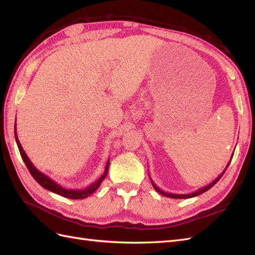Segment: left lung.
Returning <instances> with one entry per match:
<instances>
[{
  "instance_id": "left-lung-1",
  "label": "left lung",
  "mask_w": 255,
  "mask_h": 255,
  "mask_svg": "<svg viewBox=\"0 0 255 255\" xmlns=\"http://www.w3.org/2000/svg\"><path fill=\"white\" fill-rule=\"evenodd\" d=\"M232 157H233V154H232ZM232 157H231V159H232ZM231 159H230V161L228 163V165H227V167H226L225 170L222 171V173H221L218 177H216V179H215L212 183H210L208 185H206V186H204V187H202V188H199L198 190H196V191H194V192H191V194L176 195V194H172V192H167V191H164V190H161L159 187H157L155 184H154V182H153V181H152V179H151V176H150V180H151V183H152V185H153L154 189H155L157 192H159L160 195H163V196H165V197H167V198H173V199H188V198H192V197H197V196H199V195L203 194V192L207 191L208 189H211V188L214 186V185L220 180V177L222 176V174H223V173H225V171L227 170V168L229 167V165H230V163H231Z\"/></svg>"
}]
</instances>
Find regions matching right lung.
<instances>
[{
	"instance_id": "1",
	"label": "right lung",
	"mask_w": 255,
	"mask_h": 255,
	"mask_svg": "<svg viewBox=\"0 0 255 255\" xmlns=\"http://www.w3.org/2000/svg\"><path fill=\"white\" fill-rule=\"evenodd\" d=\"M14 138H16V141H17L18 148H19V151H20V154H21V157H22L23 161L25 163V165L28 169V171L30 172V174L33 175L34 179L36 180V182L39 184L40 186H42L44 189H48V190L54 192V194H57L61 197H65V198H68V199H74V200L87 198L88 196L94 194V192L99 188V186L101 185L102 181L106 177L107 172H109L110 158H109V160H107V164L105 166V170H104L103 174L100 176L95 183H92L90 186H88L87 188H85V189H67V188H64L63 186H60L59 184H57L55 181H53L52 179H50L48 175H45L44 173L40 172L33 165V163L30 161V159L26 155V153L24 152V150H23L22 145L19 141V138H18V135H17V129H16V123H14Z\"/></svg>"
}]
</instances>
